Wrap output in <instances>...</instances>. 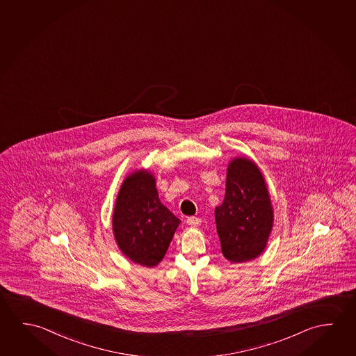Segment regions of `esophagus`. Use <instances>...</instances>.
Here are the masks:
<instances>
[{"label": "esophagus", "instance_id": "1", "mask_svg": "<svg viewBox=\"0 0 356 356\" xmlns=\"http://www.w3.org/2000/svg\"><path fill=\"white\" fill-rule=\"evenodd\" d=\"M186 223L191 227H198L201 225V220L195 216H191V217H187Z\"/></svg>", "mask_w": 356, "mask_h": 356}]
</instances>
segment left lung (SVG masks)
I'll list each match as a JSON object with an SVG mask.
<instances>
[{
	"instance_id": "8db88e82",
	"label": "left lung",
	"mask_w": 356,
	"mask_h": 356,
	"mask_svg": "<svg viewBox=\"0 0 356 356\" xmlns=\"http://www.w3.org/2000/svg\"><path fill=\"white\" fill-rule=\"evenodd\" d=\"M215 217L222 254L229 262L262 254L273 227V206L262 171L251 159L238 156L228 163L226 193Z\"/></svg>"
}]
</instances>
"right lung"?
<instances>
[{
	"instance_id": "1",
	"label": "right lung",
	"mask_w": 356,
	"mask_h": 356,
	"mask_svg": "<svg viewBox=\"0 0 356 356\" xmlns=\"http://www.w3.org/2000/svg\"><path fill=\"white\" fill-rule=\"evenodd\" d=\"M179 225L161 204L150 171L136 170L125 177L113 212V234L124 256L144 267L158 266Z\"/></svg>"
}]
</instances>
